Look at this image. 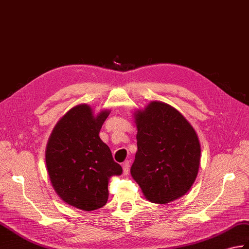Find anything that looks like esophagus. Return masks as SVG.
Returning a JSON list of instances; mask_svg holds the SVG:
<instances>
[{"label":"esophagus","mask_w":249,"mask_h":249,"mask_svg":"<svg viewBox=\"0 0 249 249\" xmlns=\"http://www.w3.org/2000/svg\"><path fill=\"white\" fill-rule=\"evenodd\" d=\"M123 172H124V174L125 175H127L128 174V172H129V161L127 160V161H125V162H123Z\"/></svg>","instance_id":"1"}]
</instances>
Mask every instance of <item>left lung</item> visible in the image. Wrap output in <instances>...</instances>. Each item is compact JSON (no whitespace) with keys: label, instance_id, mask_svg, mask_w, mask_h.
<instances>
[{"label":"left lung","instance_id":"1","mask_svg":"<svg viewBox=\"0 0 249 249\" xmlns=\"http://www.w3.org/2000/svg\"><path fill=\"white\" fill-rule=\"evenodd\" d=\"M137 153L130 174L147 200L169 204L192 187L200 164V143L176 108L152 101L134 112Z\"/></svg>","mask_w":249,"mask_h":249}]
</instances>
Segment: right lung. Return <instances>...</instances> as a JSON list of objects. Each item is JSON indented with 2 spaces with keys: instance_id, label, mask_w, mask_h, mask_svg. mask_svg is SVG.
<instances>
[{
  "instance_id": "obj_1",
  "label": "right lung",
  "mask_w": 249,
  "mask_h": 249,
  "mask_svg": "<svg viewBox=\"0 0 249 249\" xmlns=\"http://www.w3.org/2000/svg\"><path fill=\"white\" fill-rule=\"evenodd\" d=\"M110 110L94 113L87 104L71 108L57 122L45 149L52 187L66 204L93 211L108 200V182L122 174L111 151L100 138Z\"/></svg>"
}]
</instances>
